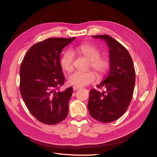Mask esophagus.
I'll return each instance as SVG.
<instances>
[{"mask_svg": "<svg viewBox=\"0 0 157 157\" xmlns=\"http://www.w3.org/2000/svg\"><path fill=\"white\" fill-rule=\"evenodd\" d=\"M73 90H74V91H76V90H77L80 89V87H78V86H73Z\"/></svg>", "mask_w": 157, "mask_h": 157, "instance_id": "34e87169", "label": "esophagus"}]
</instances>
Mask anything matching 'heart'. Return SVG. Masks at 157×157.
Returning <instances> with one entry per match:
<instances>
[{"label":"heart","mask_w":157,"mask_h":157,"mask_svg":"<svg viewBox=\"0 0 157 157\" xmlns=\"http://www.w3.org/2000/svg\"><path fill=\"white\" fill-rule=\"evenodd\" d=\"M77 53L84 56L90 60V67H91L99 77L105 76L110 67V61L105 56H101V51L96 46L90 44H82L77 46L71 51L65 52L60 60L61 67L66 71L73 69V54ZM96 75L94 71L87 72L76 71L69 77L70 84L81 87L94 82L96 80Z\"/></svg>","instance_id":"1"}]
</instances>
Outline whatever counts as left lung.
Masks as SVG:
<instances>
[{
    "instance_id": "1",
    "label": "left lung",
    "mask_w": 157,
    "mask_h": 157,
    "mask_svg": "<svg viewBox=\"0 0 157 157\" xmlns=\"http://www.w3.org/2000/svg\"><path fill=\"white\" fill-rule=\"evenodd\" d=\"M94 38L105 40L109 48L110 71L107 77L96 89L90 91L88 108L90 115L104 123L115 121L122 117L129 106L134 93L136 72L129 52L117 40L107 35Z\"/></svg>"
}]
</instances>
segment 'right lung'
Instances as JSON below:
<instances>
[{"instance_id": "1", "label": "right lung", "mask_w": 157, "mask_h": 157, "mask_svg": "<svg viewBox=\"0 0 157 157\" xmlns=\"http://www.w3.org/2000/svg\"><path fill=\"white\" fill-rule=\"evenodd\" d=\"M75 37L50 38L33 45L20 66V90L28 110L46 124H56L67 117L72 87L59 91L65 82L60 54Z\"/></svg>"}]
</instances>
